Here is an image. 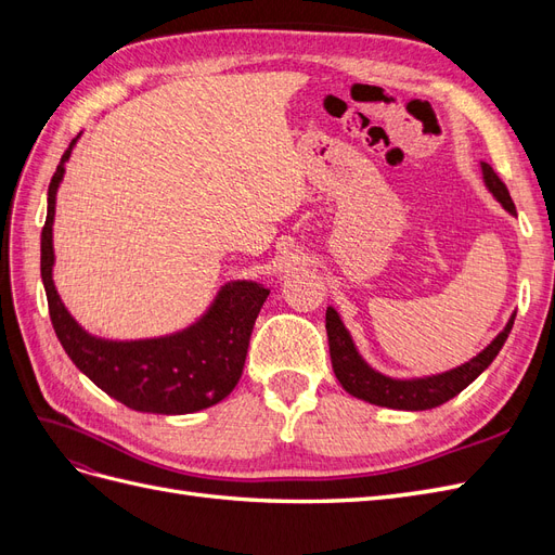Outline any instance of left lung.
<instances>
[{"instance_id":"left-lung-1","label":"left lung","mask_w":555,"mask_h":555,"mask_svg":"<svg viewBox=\"0 0 555 555\" xmlns=\"http://www.w3.org/2000/svg\"><path fill=\"white\" fill-rule=\"evenodd\" d=\"M481 176L483 184L489 190L498 204L505 208L507 212L514 210V201L507 192L505 184L495 176L489 164L481 162ZM514 317H509L507 326L502 328L495 338L491 340L489 347H483L475 359H469L467 363L451 367L447 373L438 375H426V377H412V379H398L389 377L367 363L351 340V335L347 326L343 324V319L338 310L331 308L326 310V333H328V349H331V363H333V373L343 384V389L354 396L359 400L371 402V405L379 408H391V410H408V412H418V410H433L442 405V402L451 400L453 396H459L465 386L473 384L486 367L493 363L498 357V351L505 345L507 335L514 326Z\"/></svg>"}]
</instances>
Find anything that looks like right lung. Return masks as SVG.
<instances>
[{"label": "right lung", "instance_id": "1", "mask_svg": "<svg viewBox=\"0 0 555 555\" xmlns=\"http://www.w3.org/2000/svg\"><path fill=\"white\" fill-rule=\"evenodd\" d=\"M78 139L80 133L66 147L50 180L41 231V278L57 338L78 371L129 410L150 414L206 410L238 384L251 328L271 289L251 280L227 282L196 322L157 338L108 340L82 328L64 308L53 280L55 201Z\"/></svg>", "mask_w": 555, "mask_h": 555}]
</instances>
